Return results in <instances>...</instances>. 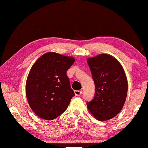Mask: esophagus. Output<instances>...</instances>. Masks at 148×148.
Listing matches in <instances>:
<instances>
[{"label":"esophagus","instance_id":"1","mask_svg":"<svg viewBox=\"0 0 148 148\" xmlns=\"http://www.w3.org/2000/svg\"><path fill=\"white\" fill-rule=\"evenodd\" d=\"M82 90H75V94L76 96H80L82 95Z\"/></svg>","mask_w":148,"mask_h":148}]
</instances>
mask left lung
Instances as JSON below:
<instances>
[{
  "label": "left lung",
  "mask_w": 148,
  "mask_h": 148,
  "mask_svg": "<svg viewBox=\"0 0 148 148\" xmlns=\"http://www.w3.org/2000/svg\"><path fill=\"white\" fill-rule=\"evenodd\" d=\"M95 83L94 98L86 103L96 119L104 121L120 112L127 93V80L124 68L117 59L100 54L87 59Z\"/></svg>",
  "instance_id": "1"
}]
</instances>
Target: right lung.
I'll return each mask as SVG.
<instances>
[{"label": "right lung", "mask_w": 148, "mask_h": 148, "mask_svg": "<svg viewBox=\"0 0 148 148\" xmlns=\"http://www.w3.org/2000/svg\"><path fill=\"white\" fill-rule=\"evenodd\" d=\"M74 62L73 57L48 52L32 66L26 93L29 105L39 117L53 120L66 110L75 96L66 71Z\"/></svg>", "instance_id": "add662e5"}]
</instances>
